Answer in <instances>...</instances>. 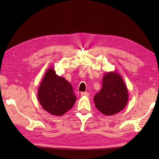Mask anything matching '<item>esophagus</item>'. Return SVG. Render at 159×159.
Masks as SVG:
<instances>
[{"label": "esophagus", "instance_id": "1", "mask_svg": "<svg viewBox=\"0 0 159 159\" xmlns=\"http://www.w3.org/2000/svg\"><path fill=\"white\" fill-rule=\"evenodd\" d=\"M81 96H85V97H88L89 94L88 92H81Z\"/></svg>", "mask_w": 159, "mask_h": 159}]
</instances>
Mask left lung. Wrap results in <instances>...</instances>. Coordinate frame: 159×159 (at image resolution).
Wrapping results in <instances>:
<instances>
[{
	"label": "left lung",
	"mask_w": 159,
	"mask_h": 159,
	"mask_svg": "<svg viewBox=\"0 0 159 159\" xmlns=\"http://www.w3.org/2000/svg\"><path fill=\"white\" fill-rule=\"evenodd\" d=\"M102 88L94 96L95 107L105 115H113L122 111L129 100L127 86L119 74L106 72L103 75Z\"/></svg>",
	"instance_id": "8db88e82"
}]
</instances>
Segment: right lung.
Wrapping results in <instances>:
<instances>
[{
  "label": "right lung",
  "instance_id": "right-lung-1",
  "mask_svg": "<svg viewBox=\"0 0 159 159\" xmlns=\"http://www.w3.org/2000/svg\"><path fill=\"white\" fill-rule=\"evenodd\" d=\"M42 108L51 115L61 116L74 106L77 99L71 85L56 74L52 67L47 70L38 91Z\"/></svg>",
  "mask_w": 159,
  "mask_h": 159
}]
</instances>
